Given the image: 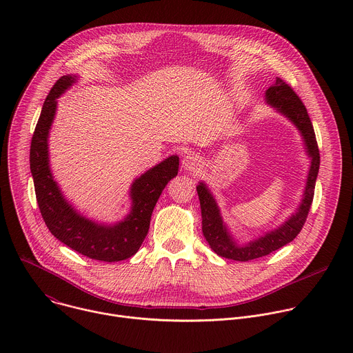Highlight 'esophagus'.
<instances>
[{
	"mask_svg": "<svg viewBox=\"0 0 353 353\" xmlns=\"http://www.w3.org/2000/svg\"><path fill=\"white\" fill-rule=\"evenodd\" d=\"M183 168L188 172H196L201 168V158L196 154H187L183 159Z\"/></svg>",
	"mask_w": 353,
	"mask_h": 353,
	"instance_id": "esophagus-1",
	"label": "esophagus"
}]
</instances>
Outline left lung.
<instances>
[{
	"label": "left lung",
	"instance_id": "1",
	"mask_svg": "<svg viewBox=\"0 0 353 353\" xmlns=\"http://www.w3.org/2000/svg\"><path fill=\"white\" fill-rule=\"evenodd\" d=\"M265 96L271 106L276 108V110L285 114L300 130L301 135L305 138L307 152L312 157V166L307 177L303 203L299 207L297 212L281 228L267 233L264 237H260L259 240L248 243L247 245H237L232 240L230 234L228 233L222 222L214 196L211 195L205 184L199 183V185L196 187V192L199 196L201 215H203V233L207 241L210 243L211 248L218 256L234 261H250L268 256L272 251L290 243L300 233L301 228H303L307 219L313 203L316 179L320 168V150L312 120L307 114L306 106L301 102V99L296 94L293 88L283 79L276 78V82L271 88H268Z\"/></svg>",
	"mask_w": 353,
	"mask_h": 353
}]
</instances>
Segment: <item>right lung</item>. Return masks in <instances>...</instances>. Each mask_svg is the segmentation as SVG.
<instances>
[{
    "instance_id": "obj_1",
    "label": "right lung",
    "mask_w": 353,
    "mask_h": 353,
    "mask_svg": "<svg viewBox=\"0 0 353 353\" xmlns=\"http://www.w3.org/2000/svg\"><path fill=\"white\" fill-rule=\"evenodd\" d=\"M75 81L61 77L48 92L30 143V172L37 205L48 230L61 243L92 260L114 263L134 256L149 230L157 201L166 184L177 176L179 158L170 157L138 177L131 187L132 211L116 226L97 225L81 216L64 199L48 169L47 137L57 97Z\"/></svg>"
}]
</instances>
